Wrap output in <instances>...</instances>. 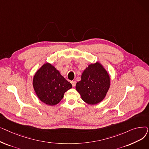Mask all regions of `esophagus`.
Instances as JSON below:
<instances>
[{"mask_svg":"<svg viewBox=\"0 0 149 149\" xmlns=\"http://www.w3.org/2000/svg\"><path fill=\"white\" fill-rule=\"evenodd\" d=\"M71 83H72V86L74 87L75 86V84H76V81H71Z\"/></svg>","mask_w":149,"mask_h":149,"instance_id":"esophagus-1","label":"esophagus"}]
</instances>
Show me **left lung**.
Listing matches in <instances>:
<instances>
[{"mask_svg":"<svg viewBox=\"0 0 149 149\" xmlns=\"http://www.w3.org/2000/svg\"><path fill=\"white\" fill-rule=\"evenodd\" d=\"M110 88V76L99 62L91 64L81 75V81L76 84V90L82 100L89 104L102 101Z\"/></svg>","mask_w":149,"mask_h":149,"instance_id":"left-lung-1","label":"left lung"}]
</instances>
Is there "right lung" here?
Returning <instances> with one entry per match:
<instances>
[{
  "instance_id": "1",
  "label": "right lung",
  "mask_w": 149,
  "mask_h": 149,
  "mask_svg": "<svg viewBox=\"0 0 149 149\" xmlns=\"http://www.w3.org/2000/svg\"><path fill=\"white\" fill-rule=\"evenodd\" d=\"M33 88L38 98L46 104L54 106L63 98L72 84L49 63L44 64L35 74Z\"/></svg>"
}]
</instances>
